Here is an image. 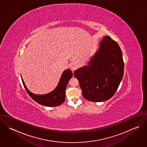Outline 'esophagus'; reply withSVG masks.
Here are the masks:
<instances>
[{"label": "esophagus", "mask_w": 147, "mask_h": 147, "mask_svg": "<svg viewBox=\"0 0 147 147\" xmlns=\"http://www.w3.org/2000/svg\"><path fill=\"white\" fill-rule=\"evenodd\" d=\"M70 68L72 71H74L77 69L78 65L76 63H71L70 64Z\"/></svg>", "instance_id": "1"}]
</instances>
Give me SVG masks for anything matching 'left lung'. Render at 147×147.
Instances as JSON below:
<instances>
[{"instance_id": "obj_1", "label": "left lung", "mask_w": 147, "mask_h": 147, "mask_svg": "<svg viewBox=\"0 0 147 147\" xmlns=\"http://www.w3.org/2000/svg\"><path fill=\"white\" fill-rule=\"evenodd\" d=\"M125 63L118 43L105 36L100 47L92 58L89 65L74 72L83 96L92 102H102L111 98L122 80Z\"/></svg>"}]
</instances>
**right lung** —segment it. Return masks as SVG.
<instances>
[{"instance_id": "right-lung-1", "label": "right lung", "mask_w": 147, "mask_h": 147, "mask_svg": "<svg viewBox=\"0 0 147 147\" xmlns=\"http://www.w3.org/2000/svg\"><path fill=\"white\" fill-rule=\"evenodd\" d=\"M72 77V72L69 69L64 71L59 83L55 90L50 93L44 95H36L30 92L26 88L22 78L21 80L26 91L33 100L39 104L48 107H54L61 105L64 102L66 87Z\"/></svg>"}]
</instances>
